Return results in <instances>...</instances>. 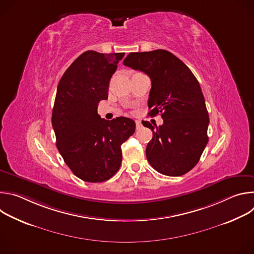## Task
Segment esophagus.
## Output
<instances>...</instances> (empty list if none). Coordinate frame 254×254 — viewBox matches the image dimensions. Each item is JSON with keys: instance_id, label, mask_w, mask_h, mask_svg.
I'll return each mask as SVG.
<instances>
[{"instance_id": "1", "label": "esophagus", "mask_w": 254, "mask_h": 254, "mask_svg": "<svg viewBox=\"0 0 254 254\" xmlns=\"http://www.w3.org/2000/svg\"><path fill=\"white\" fill-rule=\"evenodd\" d=\"M135 127H136V129H138L140 127H141V124H140V122L139 121H135Z\"/></svg>"}]
</instances>
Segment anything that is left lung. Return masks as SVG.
I'll use <instances>...</instances> for the list:
<instances>
[{
    "label": "left lung",
    "instance_id": "1",
    "mask_svg": "<svg viewBox=\"0 0 254 254\" xmlns=\"http://www.w3.org/2000/svg\"><path fill=\"white\" fill-rule=\"evenodd\" d=\"M124 65L146 73L152 81L150 117L161 114L164 124L153 131L146 149L150 165L159 173L178 177L192 170L208 142L209 116L204 95L189 67L167 50L132 52Z\"/></svg>",
    "mask_w": 254,
    "mask_h": 254
}]
</instances>
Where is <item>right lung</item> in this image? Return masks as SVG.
Returning a JSON list of instances; mask_svg holds the SVG:
<instances>
[{"mask_svg":"<svg viewBox=\"0 0 254 254\" xmlns=\"http://www.w3.org/2000/svg\"><path fill=\"white\" fill-rule=\"evenodd\" d=\"M124 56L86 51L67 68L57 86L52 112L56 146L72 173L85 182H104L119 171L122 144L135 130L130 119L106 121L97 114Z\"/></svg>","mask_w":254,"mask_h":254,"instance_id":"obj_1","label":"right lung"}]
</instances>
